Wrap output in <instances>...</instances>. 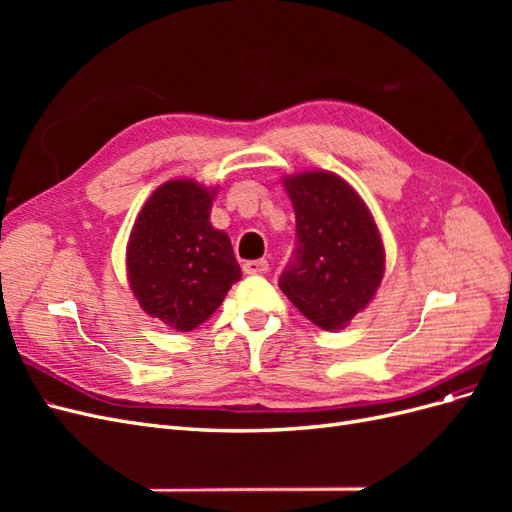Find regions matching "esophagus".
Here are the masks:
<instances>
[{"label":"esophagus","instance_id":"obj_1","mask_svg":"<svg viewBox=\"0 0 512 512\" xmlns=\"http://www.w3.org/2000/svg\"><path fill=\"white\" fill-rule=\"evenodd\" d=\"M243 271L247 275H265L269 271V262L267 260H247V262H243Z\"/></svg>","mask_w":512,"mask_h":512}]
</instances>
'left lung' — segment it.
<instances>
[{
	"instance_id": "obj_1",
	"label": "left lung",
	"mask_w": 512,
	"mask_h": 512,
	"mask_svg": "<svg viewBox=\"0 0 512 512\" xmlns=\"http://www.w3.org/2000/svg\"><path fill=\"white\" fill-rule=\"evenodd\" d=\"M284 183L297 218V243L277 284L316 327L342 329L382 282L378 226L361 196L327 170Z\"/></svg>"
}]
</instances>
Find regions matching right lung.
<instances>
[{
  "label": "right lung",
  "instance_id": "1",
  "mask_svg": "<svg viewBox=\"0 0 512 512\" xmlns=\"http://www.w3.org/2000/svg\"><path fill=\"white\" fill-rule=\"evenodd\" d=\"M215 190L168 181L138 213L128 243V277L145 312L192 331L218 309L241 267L224 230L209 222Z\"/></svg>",
  "mask_w": 512,
  "mask_h": 512
}]
</instances>
